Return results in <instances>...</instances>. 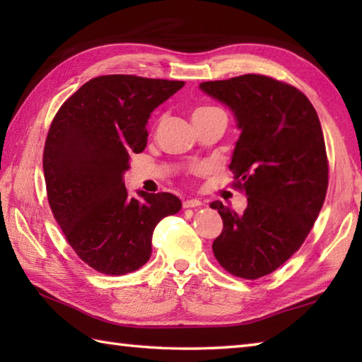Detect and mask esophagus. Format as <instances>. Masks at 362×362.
<instances>
[{"instance_id":"esophagus-1","label":"esophagus","mask_w":362,"mask_h":362,"mask_svg":"<svg viewBox=\"0 0 362 362\" xmlns=\"http://www.w3.org/2000/svg\"><path fill=\"white\" fill-rule=\"evenodd\" d=\"M202 202L199 199H187L183 201V209H194V206H201Z\"/></svg>"}]
</instances>
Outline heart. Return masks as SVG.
I'll use <instances>...</instances> for the list:
<instances>
[{
	"label": "heart",
	"mask_w": 362,
	"mask_h": 362,
	"mask_svg": "<svg viewBox=\"0 0 362 362\" xmlns=\"http://www.w3.org/2000/svg\"><path fill=\"white\" fill-rule=\"evenodd\" d=\"M222 112L218 107H211V105H202V107H197V109L193 112V119H199V118H205L209 117V115L213 113H218Z\"/></svg>",
	"instance_id": "b5f03b06"
}]
</instances>
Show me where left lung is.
<instances>
[{"label": "left lung", "instance_id": "1", "mask_svg": "<svg viewBox=\"0 0 362 362\" xmlns=\"http://www.w3.org/2000/svg\"><path fill=\"white\" fill-rule=\"evenodd\" d=\"M199 88L233 113L240 138L228 168L247 196L241 214L211 202L224 224L213 253L230 274L255 280L294 255L324 205L328 163L320 121L302 91L267 76Z\"/></svg>", "mask_w": 362, "mask_h": 362}]
</instances>
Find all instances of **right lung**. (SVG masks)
I'll return each mask as SVG.
<instances>
[{"instance_id":"obj_1","label":"right lung","mask_w":362,"mask_h":362,"mask_svg":"<svg viewBox=\"0 0 362 362\" xmlns=\"http://www.w3.org/2000/svg\"><path fill=\"white\" fill-rule=\"evenodd\" d=\"M185 82L129 74L83 83L52 119L43 152L49 206L68 244L82 261L107 275L148 263L158 222L179 213L171 193L127 194L130 156L148 140L151 113Z\"/></svg>"}]
</instances>
